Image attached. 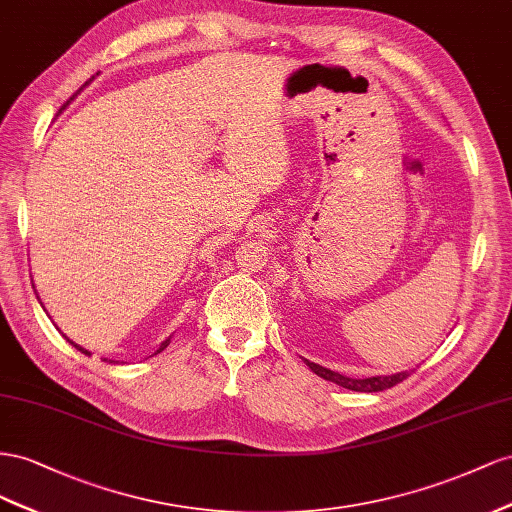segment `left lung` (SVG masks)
I'll use <instances>...</instances> for the list:
<instances>
[{"label":"left lung","mask_w":512,"mask_h":512,"mask_svg":"<svg viewBox=\"0 0 512 512\" xmlns=\"http://www.w3.org/2000/svg\"><path fill=\"white\" fill-rule=\"evenodd\" d=\"M306 367H309L315 375L328 379V382L339 384L347 390H356V392H379V390H386L401 384L403 379L410 377V371H401V373H394V375H377V377H362V379H354V377H347L341 373H334L326 367H319V364L311 362V360H304Z\"/></svg>","instance_id":"1"}]
</instances>
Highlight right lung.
Here are the masks:
<instances>
[{"mask_svg": "<svg viewBox=\"0 0 512 512\" xmlns=\"http://www.w3.org/2000/svg\"><path fill=\"white\" fill-rule=\"evenodd\" d=\"M90 81H92V79H90ZM90 81H87V83H90ZM87 83H85V85H87ZM169 341H171V339H167V341H163V343H160V347L156 349V354H160V352H163V349H165V347L169 345ZM70 343H72V341H70ZM72 345H75V347L79 349V352H81V354H85V356H90V352H87V349H83L81 345H77V343H72Z\"/></svg>", "mask_w": 512, "mask_h": 512, "instance_id": "1", "label": "right lung"}]
</instances>
